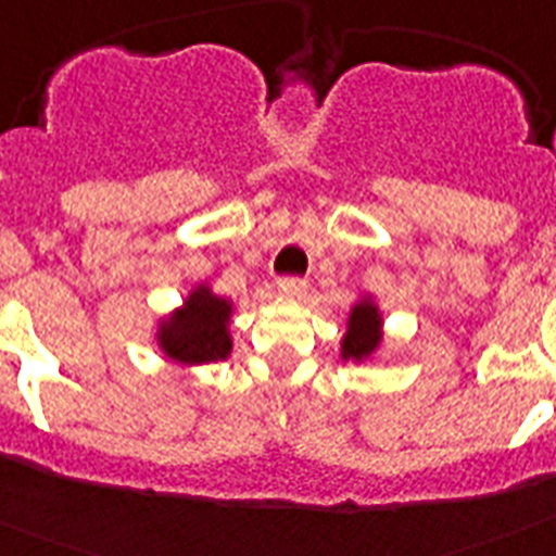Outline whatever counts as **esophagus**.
<instances>
[{"label": "esophagus", "mask_w": 556, "mask_h": 556, "mask_svg": "<svg viewBox=\"0 0 556 556\" xmlns=\"http://www.w3.org/2000/svg\"><path fill=\"white\" fill-rule=\"evenodd\" d=\"M278 289H281L287 298H301V294L306 292V281H303V278H298V275H287V278H281V281H278Z\"/></svg>", "instance_id": "1"}]
</instances>
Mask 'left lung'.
<instances>
[{"label": "left lung", "instance_id": "obj_1", "mask_svg": "<svg viewBox=\"0 0 556 556\" xmlns=\"http://www.w3.org/2000/svg\"><path fill=\"white\" fill-rule=\"evenodd\" d=\"M381 312L372 303V298H362L356 306L351 308L348 317V331L342 337V358H353V362H365L372 353L381 348Z\"/></svg>", "mask_w": 556, "mask_h": 556}]
</instances>
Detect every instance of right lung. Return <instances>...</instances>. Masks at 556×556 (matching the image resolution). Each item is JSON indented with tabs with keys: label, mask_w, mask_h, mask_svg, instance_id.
I'll return each mask as SVG.
<instances>
[{
	"label": "right lung",
	"mask_w": 556,
	"mask_h": 556,
	"mask_svg": "<svg viewBox=\"0 0 556 556\" xmlns=\"http://www.w3.org/2000/svg\"><path fill=\"white\" fill-rule=\"evenodd\" d=\"M233 303L217 298L211 287L191 289L184 306L159 326V348L178 365H211L230 356Z\"/></svg>",
	"instance_id": "obj_1"
}]
</instances>
